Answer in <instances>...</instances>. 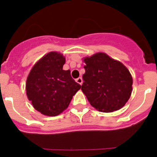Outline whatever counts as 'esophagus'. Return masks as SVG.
Returning a JSON list of instances; mask_svg holds the SVG:
<instances>
[{
    "label": "esophagus",
    "instance_id": "esophagus-1",
    "mask_svg": "<svg viewBox=\"0 0 157 157\" xmlns=\"http://www.w3.org/2000/svg\"><path fill=\"white\" fill-rule=\"evenodd\" d=\"M76 82H78V84H80V85H82V78H81V77H79V78H77V79H76Z\"/></svg>",
    "mask_w": 157,
    "mask_h": 157
}]
</instances>
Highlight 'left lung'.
<instances>
[{
    "label": "left lung",
    "instance_id": "obj_1",
    "mask_svg": "<svg viewBox=\"0 0 157 157\" xmlns=\"http://www.w3.org/2000/svg\"><path fill=\"white\" fill-rule=\"evenodd\" d=\"M82 91L91 105L101 112L121 109L131 97L133 79L121 62L104 52L84 59Z\"/></svg>",
    "mask_w": 157,
    "mask_h": 157
}]
</instances>
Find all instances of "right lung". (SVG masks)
<instances>
[{
    "label": "right lung",
    "instance_id": "1",
    "mask_svg": "<svg viewBox=\"0 0 157 157\" xmlns=\"http://www.w3.org/2000/svg\"><path fill=\"white\" fill-rule=\"evenodd\" d=\"M65 63L63 54L49 52L34 65L26 79L28 99L44 115L61 114L81 88L71 76L70 70L63 69Z\"/></svg>",
    "mask_w": 157,
    "mask_h": 157
}]
</instances>
